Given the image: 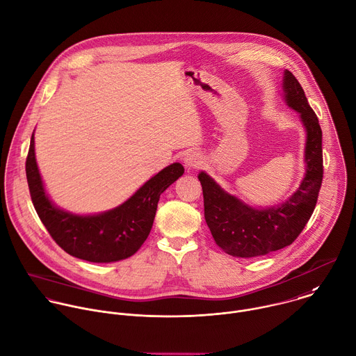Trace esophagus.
<instances>
[{
    "instance_id": "esophagus-1",
    "label": "esophagus",
    "mask_w": 356,
    "mask_h": 356,
    "mask_svg": "<svg viewBox=\"0 0 356 356\" xmlns=\"http://www.w3.org/2000/svg\"><path fill=\"white\" fill-rule=\"evenodd\" d=\"M183 161H184L186 166H188V168H197V166H200V165L202 163V158H201V155H200V154H197V152H194V151L187 152V154L184 155Z\"/></svg>"
}]
</instances>
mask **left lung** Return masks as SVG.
<instances>
[{"label":"left lung","mask_w":356,"mask_h":356,"mask_svg":"<svg viewBox=\"0 0 356 356\" xmlns=\"http://www.w3.org/2000/svg\"><path fill=\"white\" fill-rule=\"evenodd\" d=\"M283 90L287 105L300 112L307 129V173L298 190L280 207L258 209L227 194L205 172L198 175L207 225L215 243L233 257H261L293 244L307 226L318 202L323 180L319 119L290 70L284 72Z\"/></svg>","instance_id":"obj_1"}]
</instances>
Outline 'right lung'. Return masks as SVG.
<instances>
[{"instance_id": "right-lung-1", "label": "right lung", "mask_w": 356, "mask_h": 356, "mask_svg": "<svg viewBox=\"0 0 356 356\" xmlns=\"http://www.w3.org/2000/svg\"><path fill=\"white\" fill-rule=\"evenodd\" d=\"M184 173L180 163L162 169L126 202L99 215H73L45 194L34 156V136L26 158V177L34 209L54 241L69 255L95 264L126 259L147 240L161 194Z\"/></svg>"}]
</instances>
